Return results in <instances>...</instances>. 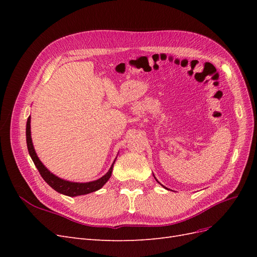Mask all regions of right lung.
<instances>
[{"label": "right lung", "mask_w": 257, "mask_h": 257, "mask_svg": "<svg viewBox=\"0 0 257 257\" xmlns=\"http://www.w3.org/2000/svg\"><path fill=\"white\" fill-rule=\"evenodd\" d=\"M30 121H31V118L29 116L28 121H27V132H26L27 146H28L29 153L31 155V159L33 160L36 168L38 169V172H40V174L43 177L44 180L47 182L53 190H56L57 192H59L61 194H64V195L74 197V196L84 195V194L95 192V191H97V190L102 188V186L108 180H109V178H110L111 173H112V167H113L114 162H113V164L111 165L110 169L108 170V173L105 176H103L102 178H99L98 180L92 181V182H87V183L69 182V181L63 180V179H60L57 176H54L53 174H51L49 170L43 165V163L40 161V159L37 158V155L35 153L34 147H33V144H32V138H31Z\"/></svg>", "instance_id": "obj_1"}]
</instances>
